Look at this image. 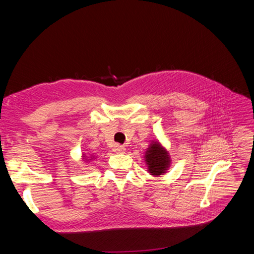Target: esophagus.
<instances>
[{
	"mask_svg": "<svg viewBox=\"0 0 254 254\" xmlns=\"http://www.w3.org/2000/svg\"><path fill=\"white\" fill-rule=\"evenodd\" d=\"M125 150H126L125 146L120 145V144L114 145V147H113V151H114V152H117V153H122V152H125Z\"/></svg>",
	"mask_w": 254,
	"mask_h": 254,
	"instance_id": "esophagus-1",
	"label": "esophagus"
}]
</instances>
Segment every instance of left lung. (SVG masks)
I'll return each instance as SVG.
<instances>
[{"label":"left lung","instance_id":"8db88e82","mask_svg":"<svg viewBox=\"0 0 254 254\" xmlns=\"http://www.w3.org/2000/svg\"><path fill=\"white\" fill-rule=\"evenodd\" d=\"M145 161L148 164L149 173L155 176L165 173L166 168L170 165V157L159 143L150 145L148 150L146 151Z\"/></svg>","mask_w":254,"mask_h":254}]
</instances>
